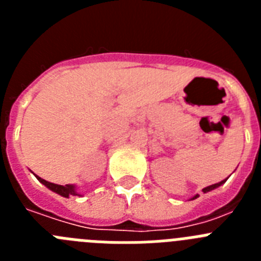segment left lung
Masks as SVG:
<instances>
[{
  "mask_svg": "<svg viewBox=\"0 0 261 261\" xmlns=\"http://www.w3.org/2000/svg\"><path fill=\"white\" fill-rule=\"evenodd\" d=\"M225 181H226V179H225V180L220 181V183H217V184H212V186H209V187H206V188H204V190H202V192H204V193H205V192H209V191L214 190V188H217V187H220L221 184H223V183H225ZM196 197H199V195H196L195 197H193L192 200H195Z\"/></svg>",
  "mask_w": 261,
  "mask_h": 261,
  "instance_id": "left-lung-1",
  "label": "left lung"
}]
</instances>
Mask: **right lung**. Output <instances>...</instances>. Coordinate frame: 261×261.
I'll return each instance as SVG.
<instances>
[{
	"instance_id": "right-lung-1",
	"label": "right lung",
	"mask_w": 261,
	"mask_h": 261,
	"mask_svg": "<svg viewBox=\"0 0 261 261\" xmlns=\"http://www.w3.org/2000/svg\"><path fill=\"white\" fill-rule=\"evenodd\" d=\"M36 177H38V180L40 181V183H43L45 187H48L49 190H52L53 192L59 193V195L64 196V197H69V196H78V193L75 192L74 186H69V184H66V186H59V184L49 183V181L44 180V179H41V177L39 176Z\"/></svg>"
}]
</instances>
